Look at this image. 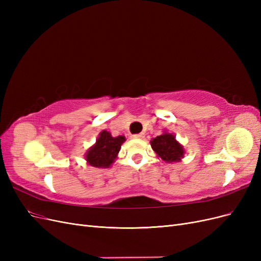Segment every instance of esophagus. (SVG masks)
Here are the masks:
<instances>
[{"instance_id":"34e87169","label":"esophagus","mask_w":261,"mask_h":261,"mask_svg":"<svg viewBox=\"0 0 261 261\" xmlns=\"http://www.w3.org/2000/svg\"><path fill=\"white\" fill-rule=\"evenodd\" d=\"M145 137V134L144 133H140V134H135V135H133V138H136V139H141Z\"/></svg>"}]
</instances>
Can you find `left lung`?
<instances>
[{"label": "left lung", "instance_id": "obj_1", "mask_svg": "<svg viewBox=\"0 0 261 261\" xmlns=\"http://www.w3.org/2000/svg\"><path fill=\"white\" fill-rule=\"evenodd\" d=\"M153 151L165 162H178L184 156V148L171 133L163 132L162 135L150 141Z\"/></svg>", "mask_w": 261, "mask_h": 261}]
</instances>
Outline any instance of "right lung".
Returning <instances> with one entry per match:
<instances>
[{
	"mask_svg": "<svg viewBox=\"0 0 261 261\" xmlns=\"http://www.w3.org/2000/svg\"><path fill=\"white\" fill-rule=\"evenodd\" d=\"M124 141V136L113 137L109 132L102 130L96 144L85 154L87 163L94 168H110L117 158V153Z\"/></svg>",
	"mask_w": 261,
	"mask_h": 261,
	"instance_id": "add662e5",
	"label": "right lung"
}]
</instances>
